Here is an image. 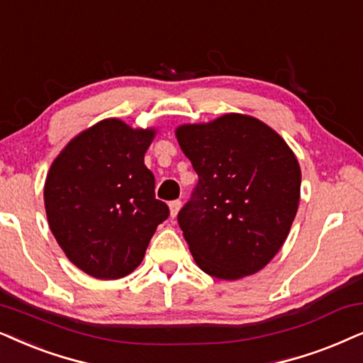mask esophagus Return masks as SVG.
<instances>
[{"label":"esophagus","instance_id":"1","mask_svg":"<svg viewBox=\"0 0 363 363\" xmlns=\"http://www.w3.org/2000/svg\"><path fill=\"white\" fill-rule=\"evenodd\" d=\"M182 208V201L180 200H175V201H170V216L172 218H175L178 215V211Z\"/></svg>","mask_w":363,"mask_h":363}]
</instances>
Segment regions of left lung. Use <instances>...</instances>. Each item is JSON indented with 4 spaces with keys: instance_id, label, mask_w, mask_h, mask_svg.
<instances>
[{
    "instance_id": "8db88e82",
    "label": "left lung",
    "mask_w": 363,
    "mask_h": 363,
    "mask_svg": "<svg viewBox=\"0 0 363 363\" xmlns=\"http://www.w3.org/2000/svg\"><path fill=\"white\" fill-rule=\"evenodd\" d=\"M175 136L199 175L195 199L178 213L193 260L220 280L260 272L285 243L298 210L295 153L274 128L243 113L183 123Z\"/></svg>"
}]
</instances>
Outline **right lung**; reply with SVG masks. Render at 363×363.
I'll list each match as a JSON object with an SVG mask.
<instances>
[{"instance_id": "add662e5", "label": "right lung", "mask_w": 363, "mask_h": 363, "mask_svg": "<svg viewBox=\"0 0 363 363\" xmlns=\"http://www.w3.org/2000/svg\"><path fill=\"white\" fill-rule=\"evenodd\" d=\"M157 133L105 118L69 140L46 175L51 232L68 260L98 280L130 275L170 213L145 167Z\"/></svg>"}]
</instances>
